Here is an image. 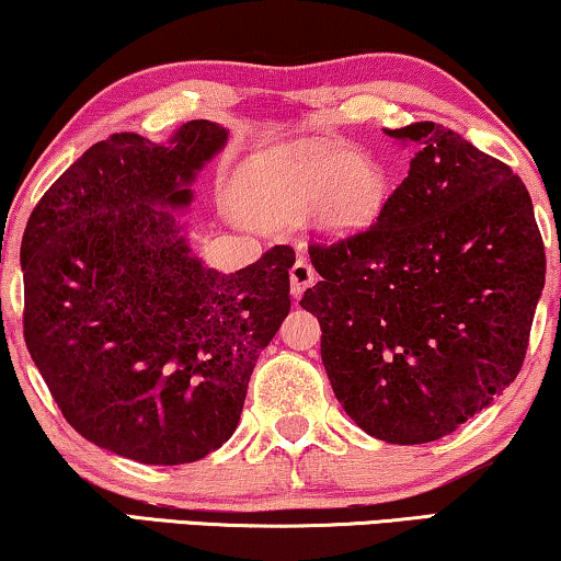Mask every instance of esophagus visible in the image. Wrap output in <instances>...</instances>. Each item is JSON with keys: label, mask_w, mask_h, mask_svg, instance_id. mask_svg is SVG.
<instances>
[{"label": "esophagus", "mask_w": 561, "mask_h": 561, "mask_svg": "<svg viewBox=\"0 0 561 561\" xmlns=\"http://www.w3.org/2000/svg\"><path fill=\"white\" fill-rule=\"evenodd\" d=\"M313 283L316 271L308 265L306 257H298L294 267H290V294H294V298H300V294H304L308 286H313Z\"/></svg>", "instance_id": "34e87169"}]
</instances>
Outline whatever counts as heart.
Segmentation results:
<instances>
[{"label":"heart","mask_w":561,"mask_h":561,"mask_svg":"<svg viewBox=\"0 0 561 561\" xmlns=\"http://www.w3.org/2000/svg\"><path fill=\"white\" fill-rule=\"evenodd\" d=\"M387 174L375 161L331 144H296L242 167L232 207L255 225H296L311 213L321 232L354 238L379 220Z\"/></svg>","instance_id":"b5f03b06"}]
</instances>
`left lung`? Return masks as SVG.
Wrapping results in <instances>:
<instances>
[{
	"label": "left lung",
	"mask_w": 561,
	"mask_h": 561,
	"mask_svg": "<svg viewBox=\"0 0 561 561\" xmlns=\"http://www.w3.org/2000/svg\"><path fill=\"white\" fill-rule=\"evenodd\" d=\"M410 172L367 232L308 245L300 306L346 415L394 445L433 443L522 369L547 255L524 182L450 128L394 131Z\"/></svg>",
	"instance_id": "left-lung-1"
}]
</instances>
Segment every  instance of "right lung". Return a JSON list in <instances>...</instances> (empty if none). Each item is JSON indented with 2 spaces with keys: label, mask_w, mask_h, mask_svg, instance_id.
<instances>
[{
  "label": "right lung",
  "mask_w": 561,
  "mask_h": 561,
  "mask_svg": "<svg viewBox=\"0 0 561 561\" xmlns=\"http://www.w3.org/2000/svg\"><path fill=\"white\" fill-rule=\"evenodd\" d=\"M227 144L190 121L167 144L113 134L32 209L24 341L62 417L116 456L180 466L230 440L257 356L290 311L294 248L207 267L169 209Z\"/></svg>",
  "instance_id": "add662e5"
}]
</instances>
